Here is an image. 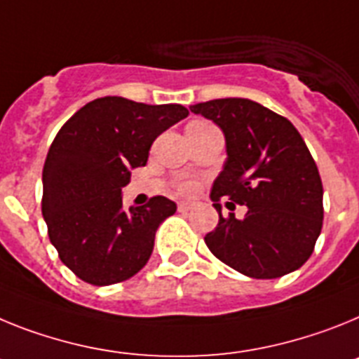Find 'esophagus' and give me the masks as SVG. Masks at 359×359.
I'll list each match as a JSON object with an SVG mask.
<instances>
[{
    "label": "esophagus",
    "mask_w": 359,
    "mask_h": 359,
    "mask_svg": "<svg viewBox=\"0 0 359 359\" xmlns=\"http://www.w3.org/2000/svg\"><path fill=\"white\" fill-rule=\"evenodd\" d=\"M177 210H179L180 213H186V211L193 210V202H179V204H177Z\"/></svg>",
    "instance_id": "obj_1"
}]
</instances>
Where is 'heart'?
<instances>
[{"label": "heart", "instance_id": "obj_1", "mask_svg": "<svg viewBox=\"0 0 359 359\" xmlns=\"http://www.w3.org/2000/svg\"><path fill=\"white\" fill-rule=\"evenodd\" d=\"M195 188H197V184L191 182V180H182V182H179V186H177V189H179L182 195H189V193L195 191Z\"/></svg>", "mask_w": 359, "mask_h": 359}]
</instances>
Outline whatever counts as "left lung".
I'll list each match as a JSON object with an SVG mask.
<instances>
[{
    "label": "left lung",
    "mask_w": 359,
    "mask_h": 359,
    "mask_svg": "<svg viewBox=\"0 0 359 359\" xmlns=\"http://www.w3.org/2000/svg\"><path fill=\"white\" fill-rule=\"evenodd\" d=\"M222 128L227 161L211 188L218 224L204 236L211 253L251 278H278L302 267L323 224L318 166L292 123L249 99L227 97L189 106ZM248 205L244 219L222 217Z\"/></svg>",
    "instance_id": "obj_1"
}]
</instances>
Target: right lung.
Masks as SVG:
<instances>
[{
	"instance_id": "add662e5",
	"label": "right lung",
	"mask_w": 359,
	"mask_h": 359,
	"mask_svg": "<svg viewBox=\"0 0 359 359\" xmlns=\"http://www.w3.org/2000/svg\"><path fill=\"white\" fill-rule=\"evenodd\" d=\"M188 114L182 104L101 97L59 130L43 166L41 211L50 242L77 278L111 285L146 266L158 224L177 204L157 195L124 210L121 189L133 168L146 166L155 139Z\"/></svg>"
}]
</instances>
